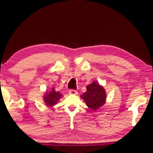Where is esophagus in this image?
<instances>
[{"mask_svg": "<svg viewBox=\"0 0 153 153\" xmlns=\"http://www.w3.org/2000/svg\"><path fill=\"white\" fill-rule=\"evenodd\" d=\"M69 93L71 94V95H76L77 93V91L76 90H74V89H70L69 91Z\"/></svg>", "mask_w": 153, "mask_h": 153, "instance_id": "34e87169", "label": "esophagus"}]
</instances>
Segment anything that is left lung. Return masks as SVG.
<instances>
[{
	"label": "left lung",
	"mask_w": 153,
	"mask_h": 153,
	"mask_svg": "<svg viewBox=\"0 0 153 153\" xmlns=\"http://www.w3.org/2000/svg\"><path fill=\"white\" fill-rule=\"evenodd\" d=\"M80 97L85 100L87 106L95 111L105 104L106 93L102 86L94 82L87 86V91Z\"/></svg>",
	"instance_id": "left-lung-1"
}]
</instances>
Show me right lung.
Returning a JSON list of instances; mask_svg holds the SVG:
<instances>
[{"label":"right lung","mask_w":153,"mask_h":153,"mask_svg":"<svg viewBox=\"0 0 153 153\" xmlns=\"http://www.w3.org/2000/svg\"><path fill=\"white\" fill-rule=\"evenodd\" d=\"M62 97V95L59 92H56L54 89H52V91L45 95V102L48 106H52L56 105Z\"/></svg>","instance_id":"1"}]
</instances>
